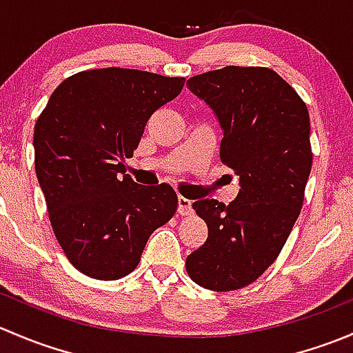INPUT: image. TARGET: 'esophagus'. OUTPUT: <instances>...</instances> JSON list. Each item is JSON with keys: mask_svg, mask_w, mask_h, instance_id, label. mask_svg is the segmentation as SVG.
<instances>
[{"mask_svg": "<svg viewBox=\"0 0 353 353\" xmlns=\"http://www.w3.org/2000/svg\"><path fill=\"white\" fill-rule=\"evenodd\" d=\"M177 212H179L183 216L190 215V213L193 212V201L184 196H179L177 198Z\"/></svg>", "mask_w": 353, "mask_h": 353, "instance_id": "esophagus-1", "label": "esophagus"}]
</instances>
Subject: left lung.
I'll list each match as a JSON object with an SVG mask.
<instances>
[{
  "label": "left lung",
  "instance_id": "obj_1",
  "mask_svg": "<svg viewBox=\"0 0 353 353\" xmlns=\"http://www.w3.org/2000/svg\"><path fill=\"white\" fill-rule=\"evenodd\" d=\"M223 130L220 160L241 179L229 205L193 203L208 227L206 243L186 258V272L215 292L243 288L279 258L304 203L312 167L307 105L265 66H225L188 80Z\"/></svg>",
  "mask_w": 353,
  "mask_h": 353
}]
</instances>
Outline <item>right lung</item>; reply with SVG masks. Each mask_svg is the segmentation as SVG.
Listing matches in <instances>:
<instances>
[{
  "label": "right lung",
  "mask_w": 353,
  "mask_h": 353,
  "mask_svg": "<svg viewBox=\"0 0 353 353\" xmlns=\"http://www.w3.org/2000/svg\"><path fill=\"white\" fill-rule=\"evenodd\" d=\"M184 81L116 66L80 71L58 85L37 117L34 162L52 232L90 279L130 275L152 232L176 213V191L137 184L124 159Z\"/></svg>",
  "instance_id": "add662e5"
}]
</instances>
